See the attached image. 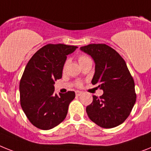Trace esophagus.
<instances>
[{
  "label": "esophagus",
  "instance_id": "1",
  "mask_svg": "<svg viewBox=\"0 0 151 151\" xmlns=\"http://www.w3.org/2000/svg\"><path fill=\"white\" fill-rule=\"evenodd\" d=\"M83 94V92H81V91H76V95L77 96H81Z\"/></svg>",
  "mask_w": 151,
  "mask_h": 151
}]
</instances>
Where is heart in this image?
Instances as JSON below:
<instances>
[{
    "label": "heart",
    "mask_w": 151,
    "mask_h": 151,
    "mask_svg": "<svg viewBox=\"0 0 151 151\" xmlns=\"http://www.w3.org/2000/svg\"><path fill=\"white\" fill-rule=\"evenodd\" d=\"M78 61L81 65L83 64H86V63H87V62H92V61H91V58H89V56L87 55H85V54L79 55L78 57ZM68 62H69V59H68V58H67L66 60H65V62H64V65H63V70H65V68H66ZM76 85H77V86H82V85L83 84H82V83H81V82H78V83H77Z\"/></svg>",
    "instance_id": "1"
}]
</instances>
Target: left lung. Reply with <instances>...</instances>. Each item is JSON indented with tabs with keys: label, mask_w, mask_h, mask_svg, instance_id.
Instances as JSON below:
<instances>
[{
	"label": "left lung",
	"mask_w": 151,
	"mask_h": 151,
	"mask_svg": "<svg viewBox=\"0 0 151 151\" xmlns=\"http://www.w3.org/2000/svg\"><path fill=\"white\" fill-rule=\"evenodd\" d=\"M80 49L95 61L93 85H98L103 94L93 96L86 107L88 116L103 128H113L125 121L135 104L134 80L121 55L106 44H90Z\"/></svg>",
	"instance_id": "1"
}]
</instances>
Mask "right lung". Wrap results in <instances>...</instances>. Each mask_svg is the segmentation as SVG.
Returning <instances> with one entry per match:
<instances>
[{
    "mask_svg": "<svg viewBox=\"0 0 151 151\" xmlns=\"http://www.w3.org/2000/svg\"><path fill=\"white\" fill-rule=\"evenodd\" d=\"M77 46L48 44L34 54L20 81V100L24 113L38 129H50L66 117L75 92L55 94L54 84L62 78L66 55Z\"/></svg>",
    "mask_w": 151,
    "mask_h": 151,
    "instance_id": "1",
    "label": "right lung"
}]
</instances>
